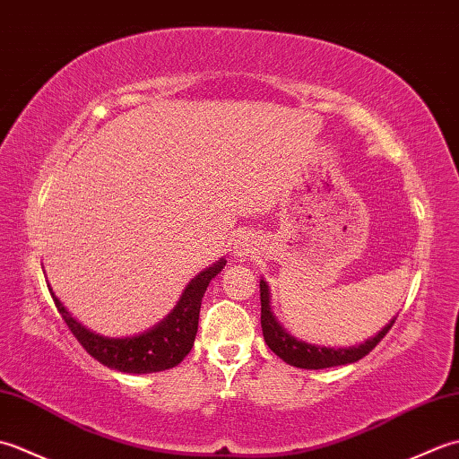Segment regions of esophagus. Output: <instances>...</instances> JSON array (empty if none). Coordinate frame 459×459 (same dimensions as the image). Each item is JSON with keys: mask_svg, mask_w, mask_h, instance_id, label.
Segmentation results:
<instances>
[{"mask_svg": "<svg viewBox=\"0 0 459 459\" xmlns=\"http://www.w3.org/2000/svg\"><path fill=\"white\" fill-rule=\"evenodd\" d=\"M258 248H256V242L252 240L250 237H240L238 240H237V247H235V256L238 258V260H247L248 256H252L255 255Z\"/></svg>", "mask_w": 459, "mask_h": 459, "instance_id": "esophagus-1", "label": "esophagus"}]
</instances>
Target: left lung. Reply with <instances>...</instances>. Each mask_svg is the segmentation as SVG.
I'll return each mask as SVG.
<instances>
[{
	"label": "left lung",
	"mask_w": 459,
	"mask_h": 459,
	"mask_svg": "<svg viewBox=\"0 0 459 459\" xmlns=\"http://www.w3.org/2000/svg\"><path fill=\"white\" fill-rule=\"evenodd\" d=\"M260 304H262V314H260V324H262V333H264L266 345L274 351V353L284 360V363L298 367V368H329V367H339V365H351L357 363L359 359H363L373 351L378 341L383 339L388 329L393 327L394 319L393 317L388 324L378 331L375 337L367 339L365 343L353 345V347H321L314 343H306L294 335H290L284 329V325L276 319L274 311H272V301H270V288L266 280H260Z\"/></svg>",
	"instance_id": "obj_1"
}]
</instances>
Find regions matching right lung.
<instances>
[{
	"label": "right lung",
	"instance_id": "right-lung-1",
	"mask_svg": "<svg viewBox=\"0 0 459 459\" xmlns=\"http://www.w3.org/2000/svg\"><path fill=\"white\" fill-rule=\"evenodd\" d=\"M224 264H227V260L221 258L209 268L199 272L185 286L178 304H175V307L158 325L132 337H106L84 327L63 306V301L55 296L53 288L48 284L47 286L55 299L58 314L65 319V324L96 360H100L104 367L120 370V373L148 375L178 367L187 357L193 347L195 335H197L201 299L204 291H207L209 281L221 274Z\"/></svg>",
	"mask_w": 459,
	"mask_h": 459
}]
</instances>
